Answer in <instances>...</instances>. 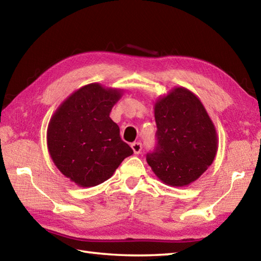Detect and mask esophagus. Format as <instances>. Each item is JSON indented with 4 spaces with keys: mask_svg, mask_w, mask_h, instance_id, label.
<instances>
[{
    "mask_svg": "<svg viewBox=\"0 0 261 261\" xmlns=\"http://www.w3.org/2000/svg\"><path fill=\"white\" fill-rule=\"evenodd\" d=\"M131 148H132V150H133V152H135L136 154H139L141 152V150H142V143L141 142H133L132 144H131Z\"/></svg>",
    "mask_w": 261,
    "mask_h": 261,
    "instance_id": "34e87169",
    "label": "esophagus"
}]
</instances>
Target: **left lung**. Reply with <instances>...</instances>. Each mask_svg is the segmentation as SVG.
I'll return each mask as SVG.
<instances>
[{
    "instance_id": "1",
    "label": "left lung",
    "mask_w": 261,
    "mask_h": 261,
    "mask_svg": "<svg viewBox=\"0 0 261 261\" xmlns=\"http://www.w3.org/2000/svg\"><path fill=\"white\" fill-rule=\"evenodd\" d=\"M153 109L158 145L147 155L148 165L165 185L189 186L201 177L217 154L213 120L198 96L184 87L158 96Z\"/></svg>"
}]
</instances>
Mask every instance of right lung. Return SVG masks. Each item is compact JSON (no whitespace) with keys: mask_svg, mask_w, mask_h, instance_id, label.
I'll return each instance as SVG.
<instances>
[{"mask_svg":"<svg viewBox=\"0 0 261 261\" xmlns=\"http://www.w3.org/2000/svg\"><path fill=\"white\" fill-rule=\"evenodd\" d=\"M123 90L90 83L71 93L50 119L47 150L64 177L82 188L110 179L133 150L110 118Z\"/></svg>","mask_w":261,"mask_h":261,"instance_id":"obj_1","label":"right lung"}]
</instances>
